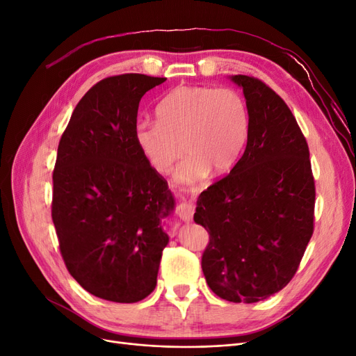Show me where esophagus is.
Returning a JSON list of instances; mask_svg holds the SVG:
<instances>
[{"label":"esophagus","mask_w":356,"mask_h":356,"mask_svg":"<svg viewBox=\"0 0 356 356\" xmlns=\"http://www.w3.org/2000/svg\"><path fill=\"white\" fill-rule=\"evenodd\" d=\"M193 213H195V207H193V204H191L190 202L182 200V202L178 204L177 215H178V217H179L182 221L190 222V221L193 220Z\"/></svg>","instance_id":"obj_1"}]
</instances>
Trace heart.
I'll return each instance as SVG.
<instances>
[{"label":"heart","instance_id":"b5f03b06","mask_svg":"<svg viewBox=\"0 0 356 356\" xmlns=\"http://www.w3.org/2000/svg\"><path fill=\"white\" fill-rule=\"evenodd\" d=\"M157 122H139L134 138L147 163L159 174L174 166L182 149L188 154L175 172L181 184L222 175L236 165L250 135V108L230 88L178 86L156 108Z\"/></svg>","mask_w":356,"mask_h":356}]
</instances>
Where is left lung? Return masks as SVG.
<instances>
[{
	"instance_id": "left-lung-1",
	"label": "left lung",
	"mask_w": 356,
	"mask_h": 356,
	"mask_svg": "<svg viewBox=\"0 0 356 356\" xmlns=\"http://www.w3.org/2000/svg\"><path fill=\"white\" fill-rule=\"evenodd\" d=\"M250 108L246 148L227 177L200 193L195 221L209 233L202 270L233 303L273 296L296 275L314 234L309 147L288 105L266 83L232 75Z\"/></svg>"
}]
</instances>
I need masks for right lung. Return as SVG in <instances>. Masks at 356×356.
Instances as JSON below:
<instances>
[{
    "instance_id": "add662e5",
    "label": "right lung",
    "mask_w": 356,
    "mask_h": 356,
    "mask_svg": "<svg viewBox=\"0 0 356 356\" xmlns=\"http://www.w3.org/2000/svg\"><path fill=\"white\" fill-rule=\"evenodd\" d=\"M165 80L122 74L96 83L58 147L51 218L62 258L88 293L115 303L153 293L169 242L161 221L175 199L134 138L139 101Z\"/></svg>"
}]
</instances>
